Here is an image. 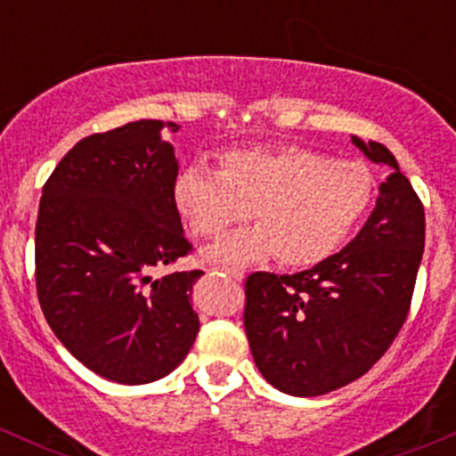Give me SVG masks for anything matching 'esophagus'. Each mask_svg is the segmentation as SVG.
<instances>
[{
	"instance_id": "1",
	"label": "esophagus",
	"mask_w": 456,
	"mask_h": 456,
	"mask_svg": "<svg viewBox=\"0 0 456 456\" xmlns=\"http://www.w3.org/2000/svg\"><path fill=\"white\" fill-rule=\"evenodd\" d=\"M220 271H224V273L229 275V278H233V280H242L245 278V273H242L240 269H233V266H218Z\"/></svg>"
}]
</instances>
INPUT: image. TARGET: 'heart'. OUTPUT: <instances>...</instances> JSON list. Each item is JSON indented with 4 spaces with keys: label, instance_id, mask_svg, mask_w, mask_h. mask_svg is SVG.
<instances>
[{
    "label": "heart",
    "instance_id": "obj_1",
    "mask_svg": "<svg viewBox=\"0 0 456 456\" xmlns=\"http://www.w3.org/2000/svg\"><path fill=\"white\" fill-rule=\"evenodd\" d=\"M370 169L353 159H326L311 147L233 150L220 172L190 165L174 181L178 214L199 240L242 229L209 251L214 260L256 262L278 256L284 266H314L346 242L372 200Z\"/></svg>",
    "mask_w": 456,
    "mask_h": 456
}]
</instances>
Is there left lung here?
<instances>
[{
  "label": "left lung",
  "instance_id": "left-lung-1",
  "mask_svg": "<svg viewBox=\"0 0 456 456\" xmlns=\"http://www.w3.org/2000/svg\"><path fill=\"white\" fill-rule=\"evenodd\" d=\"M353 142L390 167L372 214L339 254L293 275L257 271L245 282V333L257 370L296 397L351 384L388 351L411 311L426 216L395 156Z\"/></svg>",
  "mask_w": 456,
  "mask_h": 456
}]
</instances>
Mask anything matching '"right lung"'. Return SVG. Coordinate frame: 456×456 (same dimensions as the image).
Listing matches in <instances>:
<instances>
[{
  "label": "right lung",
  "mask_w": 456,
  "mask_h": 456,
  "mask_svg": "<svg viewBox=\"0 0 456 456\" xmlns=\"http://www.w3.org/2000/svg\"><path fill=\"white\" fill-rule=\"evenodd\" d=\"M163 127L176 130L142 118L81 139L45 181L35 227L45 322L81 364L130 386L169 375L200 329L190 297L202 271L159 275L191 254Z\"/></svg>",
  "instance_id": "1"
}]
</instances>
